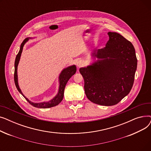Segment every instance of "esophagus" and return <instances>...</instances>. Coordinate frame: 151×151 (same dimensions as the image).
Here are the masks:
<instances>
[{
	"instance_id": "esophagus-1",
	"label": "esophagus",
	"mask_w": 151,
	"mask_h": 151,
	"mask_svg": "<svg viewBox=\"0 0 151 151\" xmlns=\"http://www.w3.org/2000/svg\"><path fill=\"white\" fill-rule=\"evenodd\" d=\"M85 64V62L83 60H78L76 62V65L78 67H81Z\"/></svg>"
}]
</instances>
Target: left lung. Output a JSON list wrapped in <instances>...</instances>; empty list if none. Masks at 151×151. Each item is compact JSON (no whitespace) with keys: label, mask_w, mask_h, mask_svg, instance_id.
<instances>
[{"label":"left lung","mask_w":151,"mask_h":151,"mask_svg":"<svg viewBox=\"0 0 151 151\" xmlns=\"http://www.w3.org/2000/svg\"><path fill=\"white\" fill-rule=\"evenodd\" d=\"M109 40L104 48L95 50L98 59L80 68L84 91L92 102L103 106L117 104L130 92L137 68L132 43L116 32H108Z\"/></svg>","instance_id":"obj_1"}]
</instances>
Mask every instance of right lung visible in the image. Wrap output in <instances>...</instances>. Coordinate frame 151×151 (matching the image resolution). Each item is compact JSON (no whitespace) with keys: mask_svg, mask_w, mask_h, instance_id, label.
<instances>
[{"mask_svg":"<svg viewBox=\"0 0 151 151\" xmlns=\"http://www.w3.org/2000/svg\"><path fill=\"white\" fill-rule=\"evenodd\" d=\"M32 38L28 37L26 38L22 42V43L21 45L20 46V49L18 54H17V57H16L15 59V62H14V83L16 85V87L18 89V91L22 94V96L26 99V100L29 103V104L32 105L34 107L36 108H51L53 106H56L59 105L60 103L62 101L63 97V93H64V89L65 88V86L68 82V81L70 80V78L72 76L76 71V67L75 65H71L70 67H68L65 68L63 69L59 76V91L58 94L55 96L52 99L48 101H44V102H41V103H34L32 101H30L27 98H26L22 92H21L19 85H18V73H17V69H18V63L20 60V58L21 55V53L23 50V47L24 45H25V43L29 40V39H31Z\"/></svg>","mask_w":151,"mask_h":151,"instance_id":"obj_1","label":"right lung"}]
</instances>
